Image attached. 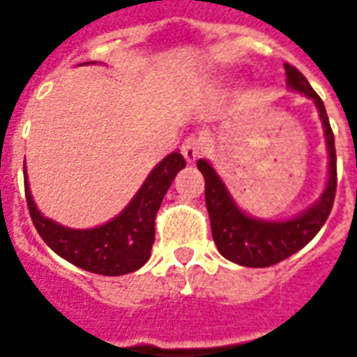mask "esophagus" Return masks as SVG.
Returning <instances> with one entry per match:
<instances>
[{
  "mask_svg": "<svg viewBox=\"0 0 357 357\" xmlns=\"http://www.w3.org/2000/svg\"><path fill=\"white\" fill-rule=\"evenodd\" d=\"M181 150L182 156L186 158L188 162H195L203 154V141H201L199 135L192 133V135H188V137L182 141Z\"/></svg>",
  "mask_w": 357,
  "mask_h": 357,
  "instance_id": "34e87169",
  "label": "esophagus"
}]
</instances>
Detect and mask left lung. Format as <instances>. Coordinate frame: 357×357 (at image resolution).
<instances>
[{"label": "left lung", "instance_id": "left-lung-1", "mask_svg": "<svg viewBox=\"0 0 357 357\" xmlns=\"http://www.w3.org/2000/svg\"><path fill=\"white\" fill-rule=\"evenodd\" d=\"M288 86L303 92L314 99L320 111L321 124L326 130V141L329 150V178L326 192L314 205L288 222H264L241 213L237 205L227 194L214 169L205 160L197 162V169L205 178V203H207L211 229H213L214 245L218 252L233 264L245 267H269L309 245L314 235L326 224L331 208H333L335 192H337V154H335L333 130L329 126L328 112L320 96L312 90L305 75L291 63H284Z\"/></svg>", "mask_w": 357, "mask_h": 357}]
</instances>
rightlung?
<instances>
[{"label":"right lung","instance_id":"right-lung-1","mask_svg":"<svg viewBox=\"0 0 357 357\" xmlns=\"http://www.w3.org/2000/svg\"><path fill=\"white\" fill-rule=\"evenodd\" d=\"M184 165L182 154H169L154 167L130 205L109 224L96 229H69L45 218L37 211L29 194L28 178L24 176L29 216L41 239L69 264L105 277L128 275L149 261L158 208Z\"/></svg>","mask_w":357,"mask_h":357}]
</instances>
